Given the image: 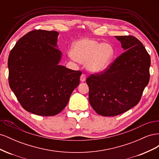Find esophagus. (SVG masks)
<instances>
[{
	"label": "esophagus",
	"instance_id": "obj_1",
	"mask_svg": "<svg viewBox=\"0 0 159 159\" xmlns=\"http://www.w3.org/2000/svg\"><path fill=\"white\" fill-rule=\"evenodd\" d=\"M86 79V77L85 75V74H81V75L80 76V81L81 82H84V81H85Z\"/></svg>",
	"mask_w": 159,
	"mask_h": 159
}]
</instances>
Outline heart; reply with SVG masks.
I'll return each instance as SVG.
<instances>
[{"label":"heart","mask_w":159,"mask_h":159,"mask_svg":"<svg viewBox=\"0 0 159 159\" xmlns=\"http://www.w3.org/2000/svg\"><path fill=\"white\" fill-rule=\"evenodd\" d=\"M71 55L80 63H85L87 69L93 73H102L111 64L115 49L109 43H100L93 39L82 38L74 43Z\"/></svg>","instance_id":"obj_1"}]
</instances>
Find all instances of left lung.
I'll use <instances>...</instances> for the list:
<instances>
[{"instance_id": "1", "label": "left lung", "mask_w": 159, "mask_h": 159, "mask_svg": "<svg viewBox=\"0 0 159 159\" xmlns=\"http://www.w3.org/2000/svg\"><path fill=\"white\" fill-rule=\"evenodd\" d=\"M125 51L109 68L86 80L89 102L95 111L111 117L138 104L149 81L151 57L145 46L132 36H115Z\"/></svg>"}]
</instances>
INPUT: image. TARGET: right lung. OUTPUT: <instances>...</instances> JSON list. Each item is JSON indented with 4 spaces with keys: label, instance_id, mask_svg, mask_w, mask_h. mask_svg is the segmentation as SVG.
Segmentation results:
<instances>
[{
    "label": "right lung",
    "instance_id": "obj_1",
    "mask_svg": "<svg viewBox=\"0 0 159 159\" xmlns=\"http://www.w3.org/2000/svg\"><path fill=\"white\" fill-rule=\"evenodd\" d=\"M59 33L42 30L27 33L11 51L8 82L27 111L40 116L58 114L80 84V71L59 64L62 53L57 45Z\"/></svg>",
    "mask_w": 159,
    "mask_h": 159
}]
</instances>
